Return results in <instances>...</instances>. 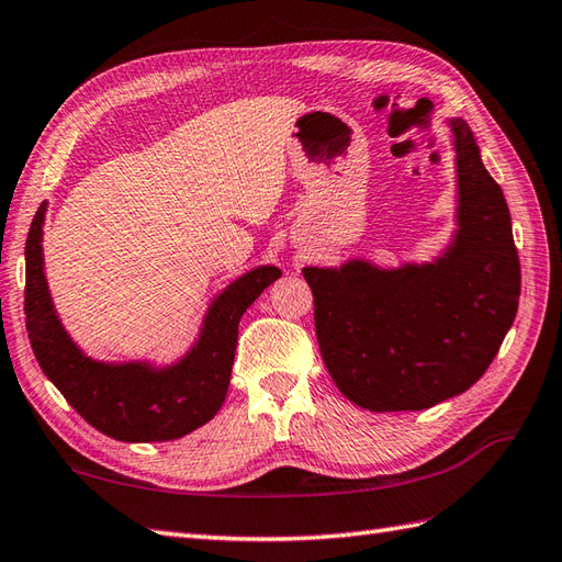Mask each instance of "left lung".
<instances>
[{
  "label": "left lung",
  "instance_id": "8db88e82",
  "mask_svg": "<svg viewBox=\"0 0 562 562\" xmlns=\"http://www.w3.org/2000/svg\"><path fill=\"white\" fill-rule=\"evenodd\" d=\"M458 229L430 263L351 258L304 268L318 347L340 393L371 412H419L472 387L519 306V258L503 189L472 128L450 120Z\"/></svg>",
  "mask_w": 562,
  "mask_h": 562
}]
</instances>
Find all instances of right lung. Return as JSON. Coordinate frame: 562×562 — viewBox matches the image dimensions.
Listing matches in <instances>:
<instances>
[{"label":"right lung","instance_id":"1","mask_svg":"<svg viewBox=\"0 0 562 562\" xmlns=\"http://www.w3.org/2000/svg\"><path fill=\"white\" fill-rule=\"evenodd\" d=\"M45 211L43 201L25 241V330L45 375L90 426L114 440H175L211 422L227 397L244 311L282 270L258 266L227 284L207 306L199 340L169 367L98 361L71 340L52 304L43 266Z\"/></svg>","mask_w":562,"mask_h":562}]
</instances>
